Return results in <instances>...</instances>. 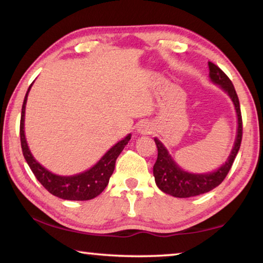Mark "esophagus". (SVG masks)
I'll return each instance as SVG.
<instances>
[{
	"mask_svg": "<svg viewBox=\"0 0 263 263\" xmlns=\"http://www.w3.org/2000/svg\"><path fill=\"white\" fill-rule=\"evenodd\" d=\"M137 131L138 133H140V135H149V133H152L153 131V127L149 123H142L138 126Z\"/></svg>",
	"mask_w": 263,
	"mask_h": 263,
	"instance_id": "1",
	"label": "esophagus"
}]
</instances>
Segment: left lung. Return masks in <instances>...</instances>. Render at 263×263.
Masks as SVG:
<instances>
[{"mask_svg": "<svg viewBox=\"0 0 263 263\" xmlns=\"http://www.w3.org/2000/svg\"><path fill=\"white\" fill-rule=\"evenodd\" d=\"M209 69H210V79L213 83L220 86L222 90L228 92V95L232 100L235 112L238 117V132L235 137L234 146L231 154L224 164L219 167L217 171L206 174H193V173L184 172L183 169L177 166L176 162L173 160L171 154L168 153L166 147L162 145L158 138H154L155 144L158 147V159L153 167V175L155 179V183L159 189L163 191L164 194L172 195L174 197L186 198L193 197V196L202 195L209 193V191L215 189L219 185L226 175L229 174L233 161L239 152L240 145L242 139V119L241 111H240V104L237 92H235L234 86L222 70L215 64L209 61Z\"/></svg>", "mask_w": 263, "mask_h": 263, "instance_id": "1", "label": "left lung"}]
</instances>
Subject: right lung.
Wrapping results in <instances>:
<instances>
[{
    "instance_id": "1",
    "label": "right lung",
    "mask_w": 263,
    "mask_h": 263,
    "mask_svg": "<svg viewBox=\"0 0 263 263\" xmlns=\"http://www.w3.org/2000/svg\"><path fill=\"white\" fill-rule=\"evenodd\" d=\"M32 83H31V86H32ZM31 86L29 87L28 91H26L23 106H22L20 135L23 155L31 171L34 174L35 179L41 182L48 193L62 199H68V201H88V199L95 198L108 185L110 176L114 173L116 160H117L118 155L121 154L124 147H125V145H127V142L130 141L131 135H127L123 140L118 141L117 144L112 146L102 157L100 161L90 169H88V171L72 176H60L53 174L50 171H47L45 167H43L38 161H35L33 155L30 152L28 142H26L25 139V105L26 101H28V94Z\"/></svg>"
}]
</instances>
